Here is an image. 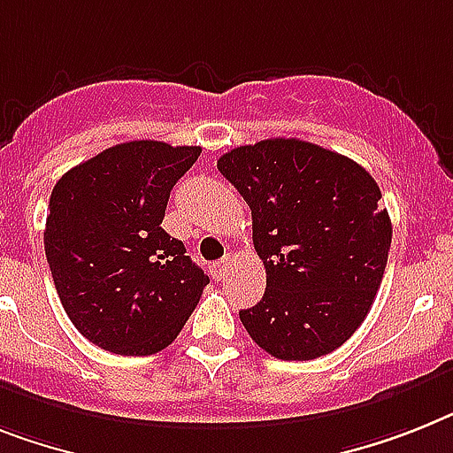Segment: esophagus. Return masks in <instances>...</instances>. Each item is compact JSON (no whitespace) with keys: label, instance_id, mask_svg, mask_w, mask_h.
<instances>
[{"label":"esophagus","instance_id":"esophagus-1","mask_svg":"<svg viewBox=\"0 0 453 453\" xmlns=\"http://www.w3.org/2000/svg\"><path fill=\"white\" fill-rule=\"evenodd\" d=\"M231 264H234V259H231V257H224V259H219L218 264H212V273H215V278L218 280L226 278L231 271Z\"/></svg>","mask_w":453,"mask_h":453}]
</instances>
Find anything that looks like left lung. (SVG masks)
<instances>
[{"label": "left lung", "instance_id": "obj_1", "mask_svg": "<svg viewBox=\"0 0 453 453\" xmlns=\"http://www.w3.org/2000/svg\"><path fill=\"white\" fill-rule=\"evenodd\" d=\"M218 168L248 201L266 268L261 301L241 310L250 338L285 361L338 349L370 312L391 248L372 175L298 138L241 145Z\"/></svg>", "mask_w": 453, "mask_h": 453}]
</instances>
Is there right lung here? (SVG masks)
<instances>
[{"label": "right lung", "instance_id": "right-lung-1", "mask_svg": "<svg viewBox=\"0 0 453 453\" xmlns=\"http://www.w3.org/2000/svg\"><path fill=\"white\" fill-rule=\"evenodd\" d=\"M199 145L129 141L66 171L48 205L46 259L71 324L101 349L150 357L178 338L211 282L162 229Z\"/></svg>", "mask_w": 453, "mask_h": 453}]
</instances>
